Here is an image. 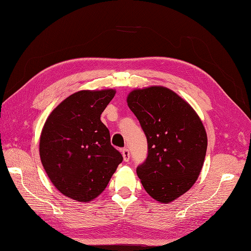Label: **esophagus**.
Wrapping results in <instances>:
<instances>
[{
	"mask_svg": "<svg viewBox=\"0 0 251 251\" xmlns=\"http://www.w3.org/2000/svg\"><path fill=\"white\" fill-rule=\"evenodd\" d=\"M122 155H123L124 161H128V160H129V157H130L129 150H128V149H123V150H122Z\"/></svg>",
	"mask_w": 251,
	"mask_h": 251,
	"instance_id": "34e87169",
	"label": "esophagus"
}]
</instances>
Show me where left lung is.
Listing matches in <instances>:
<instances>
[{
    "instance_id": "left-lung-1",
    "label": "left lung",
    "mask_w": 251,
    "mask_h": 251,
    "mask_svg": "<svg viewBox=\"0 0 251 251\" xmlns=\"http://www.w3.org/2000/svg\"><path fill=\"white\" fill-rule=\"evenodd\" d=\"M127 104L148 140V157L137 168L138 176L153 199L170 203L199 176L207 149L205 128L194 108L165 86L133 90Z\"/></svg>"
}]
</instances>
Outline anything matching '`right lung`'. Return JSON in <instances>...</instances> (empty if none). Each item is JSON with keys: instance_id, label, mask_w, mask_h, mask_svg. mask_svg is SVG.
I'll use <instances>...</instances> for the list:
<instances>
[{"instance_id": "obj_1", "label": "right lung", "mask_w": 251, "mask_h": 251, "mask_svg": "<svg viewBox=\"0 0 251 251\" xmlns=\"http://www.w3.org/2000/svg\"><path fill=\"white\" fill-rule=\"evenodd\" d=\"M114 95L113 89L75 92L45 122L39 139L40 160L54 187L73 200H94L123 160L100 121Z\"/></svg>"}]
</instances>
